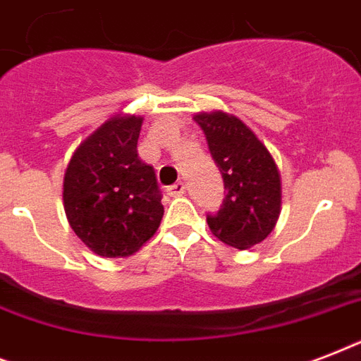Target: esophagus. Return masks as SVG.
<instances>
[{
	"label": "esophagus",
	"mask_w": 361,
	"mask_h": 361,
	"mask_svg": "<svg viewBox=\"0 0 361 361\" xmlns=\"http://www.w3.org/2000/svg\"><path fill=\"white\" fill-rule=\"evenodd\" d=\"M166 192H169L170 197H181V195L185 192V185H183L181 181H178L174 185H170L169 189H166Z\"/></svg>",
	"instance_id": "esophagus-1"
}]
</instances>
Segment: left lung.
I'll use <instances>...</instances> for the list:
<instances>
[{
    "mask_svg": "<svg viewBox=\"0 0 361 361\" xmlns=\"http://www.w3.org/2000/svg\"><path fill=\"white\" fill-rule=\"evenodd\" d=\"M192 120L225 181V202L208 215L215 238L240 251L269 236L281 214V174L264 142L240 118L223 110L198 112Z\"/></svg>",
    "mask_w": 361,
    "mask_h": 361,
    "instance_id": "8db88e82",
    "label": "left lung"
}]
</instances>
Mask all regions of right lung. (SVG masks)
I'll list each match as a JSON object with an SVG mask.
<instances>
[{"mask_svg": "<svg viewBox=\"0 0 361 361\" xmlns=\"http://www.w3.org/2000/svg\"><path fill=\"white\" fill-rule=\"evenodd\" d=\"M142 121L135 114L109 118L80 142L65 170L67 221L99 257L135 255L163 219L153 166L136 152Z\"/></svg>", "mask_w": 361, "mask_h": 361, "instance_id": "1", "label": "right lung"}]
</instances>
